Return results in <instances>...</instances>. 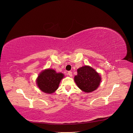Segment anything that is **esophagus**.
<instances>
[{
    "label": "esophagus",
    "instance_id": "obj_1",
    "mask_svg": "<svg viewBox=\"0 0 133 133\" xmlns=\"http://www.w3.org/2000/svg\"><path fill=\"white\" fill-rule=\"evenodd\" d=\"M68 75H69L70 76H72V72L71 71H69L68 72Z\"/></svg>",
    "mask_w": 133,
    "mask_h": 133
}]
</instances>
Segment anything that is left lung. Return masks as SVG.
Instances as JSON below:
<instances>
[{
    "label": "left lung",
    "instance_id": "8db88e82",
    "mask_svg": "<svg viewBox=\"0 0 133 133\" xmlns=\"http://www.w3.org/2000/svg\"><path fill=\"white\" fill-rule=\"evenodd\" d=\"M77 71L74 81L79 88L86 92H92L97 89L101 78L94 69L89 66H84L79 68Z\"/></svg>",
    "mask_w": 133,
    "mask_h": 133
}]
</instances>
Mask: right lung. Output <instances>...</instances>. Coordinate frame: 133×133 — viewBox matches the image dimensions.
<instances>
[{
	"label": "right lung",
	"mask_w": 133,
	"mask_h": 133,
	"mask_svg": "<svg viewBox=\"0 0 133 133\" xmlns=\"http://www.w3.org/2000/svg\"><path fill=\"white\" fill-rule=\"evenodd\" d=\"M63 76V74L57 73L54 70L46 69L39 75L37 80V85L43 92L53 93L58 88L60 80Z\"/></svg>",
	"instance_id": "1"
}]
</instances>
